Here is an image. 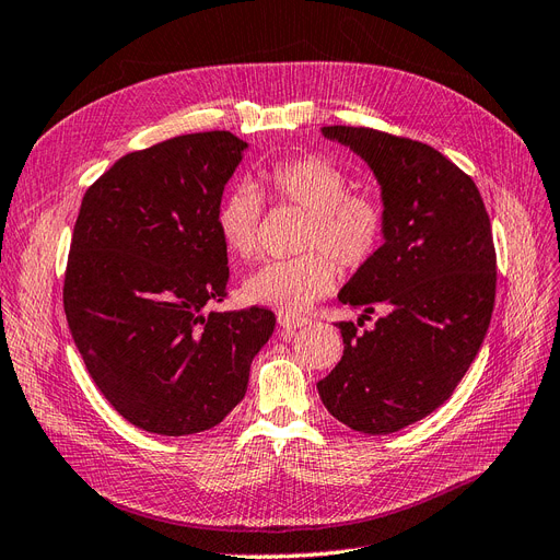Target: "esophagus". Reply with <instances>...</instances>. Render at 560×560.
<instances>
[{"label":"esophagus","mask_w":560,"mask_h":560,"mask_svg":"<svg viewBox=\"0 0 560 560\" xmlns=\"http://www.w3.org/2000/svg\"><path fill=\"white\" fill-rule=\"evenodd\" d=\"M306 323H310V318H304V316L279 314V326H281L283 330H298V328H304Z\"/></svg>","instance_id":"esophagus-1"}]
</instances>
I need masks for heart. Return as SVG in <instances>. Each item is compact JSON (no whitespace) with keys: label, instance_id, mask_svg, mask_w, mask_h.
Wrapping results in <instances>:
<instances>
[{"label":"heart","instance_id":"heart-1","mask_svg":"<svg viewBox=\"0 0 560 560\" xmlns=\"http://www.w3.org/2000/svg\"><path fill=\"white\" fill-rule=\"evenodd\" d=\"M260 188L277 205L306 211L300 250L262 265L244 283L250 304L298 314L326 298L339 267L363 269L384 246L388 215L384 202L365 190H349L347 172L332 160L304 153L272 162L258 174ZM262 200L248 186L230 188L215 211V228L232 256L250 260L260 246Z\"/></svg>","mask_w":560,"mask_h":560}]
</instances>
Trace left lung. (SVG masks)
<instances>
[{
	"label": "left lung",
	"mask_w": 560,
	"mask_h": 560,
	"mask_svg": "<svg viewBox=\"0 0 560 560\" xmlns=\"http://www.w3.org/2000/svg\"><path fill=\"white\" fill-rule=\"evenodd\" d=\"M323 135L368 162L388 215L378 256L337 298L387 314L372 331L337 323L345 355L316 386L337 421L386 435L444 405L479 353L498 281L491 221L472 178L428 143L349 125Z\"/></svg>",
	"instance_id": "left-lung-1"
}]
</instances>
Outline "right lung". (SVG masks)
Returning a JSON list of instances; mask_svg holds the SVG:
<instances>
[{"instance_id":"add662e5","label":"right lung","mask_w":560,"mask_h":560,"mask_svg":"<svg viewBox=\"0 0 560 560\" xmlns=\"http://www.w3.org/2000/svg\"><path fill=\"white\" fill-rule=\"evenodd\" d=\"M246 141L195 132L122 155L83 195L62 302L71 337L112 407L178 438L237 407L275 332L262 306L205 312L228 295L215 211Z\"/></svg>"}]
</instances>
